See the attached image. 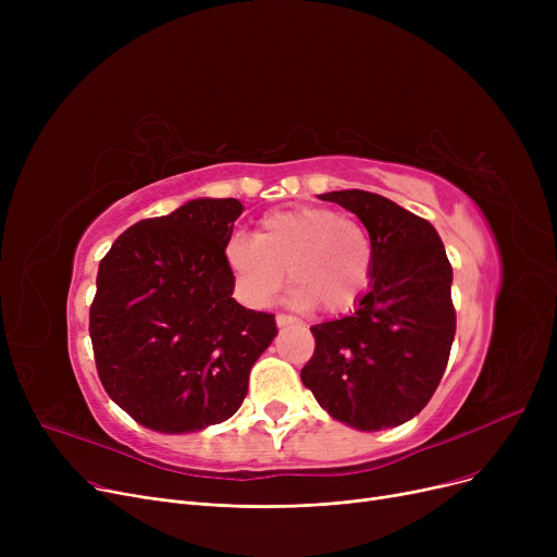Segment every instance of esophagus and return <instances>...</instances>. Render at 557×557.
Returning a JSON list of instances; mask_svg holds the SVG:
<instances>
[{"label":"esophagus","mask_w":557,"mask_h":557,"mask_svg":"<svg viewBox=\"0 0 557 557\" xmlns=\"http://www.w3.org/2000/svg\"><path fill=\"white\" fill-rule=\"evenodd\" d=\"M275 323H277V327H288V325H298L300 320H298V318H294V315L277 313V315H275Z\"/></svg>","instance_id":"obj_1"}]
</instances>
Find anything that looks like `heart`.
<instances>
[{
    "label": "heart",
    "instance_id": "heart-1",
    "mask_svg": "<svg viewBox=\"0 0 557 557\" xmlns=\"http://www.w3.org/2000/svg\"><path fill=\"white\" fill-rule=\"evenodd\" d=\"M225 261L246 302L267 305L286 271L294 300L327 313L352 309L370 288L374 269L366 227L320 205L263 214L255 237L234 234L227 242Z\"/></svg>",
    "mask_w": 557,
    "mask_h": 557
}]
</instances>
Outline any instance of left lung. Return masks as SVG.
Masks as SVG:
<instances>
[{
	"mask_svg": "<svg viewBox=\"0 0 557 557\" xmlns=\"http://www.w3.org/2000/svg\"><path fill=\"white\" fill-rule=\"evenodd\" d=\"M320 198L359 216L374 269L352 313L311 327L315 349L300 379L347 426H399L429 404L449 361L451 263L435 227L384 196L343 189Z\"/></svg>",
	"mask_w": 557,
	"mask_h": 557,
	"instance_id": "obj_1",
	"label": "left lung"
}]
</instances>
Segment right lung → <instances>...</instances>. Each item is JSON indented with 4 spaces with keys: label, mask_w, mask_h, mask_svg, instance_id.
Returning <instances> with one entry per match:
<instances>
[{
    "label": "right lung",
    "mask_w": 557,
    "mask_h": 557,
    "mask_svg": "<svg viewBox=\"0 0 557 557\" xmlns=\"http://www.w3.org/2000/svg\"><path fill=\"white\" fill-rule=\"evenodd\" d=\"M242 212L237 198L189 200L131 225L99 263L97 372L110 399L146 429L191 433L232 418L277 334L273 313L232 298L225 246Z\"/></svg>",
    "instance_id": "obj_1"
}]
</instances>
